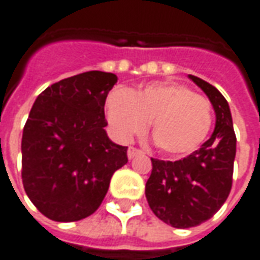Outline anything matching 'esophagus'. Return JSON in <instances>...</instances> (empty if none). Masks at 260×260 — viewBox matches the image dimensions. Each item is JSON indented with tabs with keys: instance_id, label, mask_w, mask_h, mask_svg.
I'll return each instance as SVG.
<instances>
[{
	"instance_id": "obj_1",
	"label": "esophagus",
	"mask_w": 260,
	"mask_h": 260,
	"mask_svg": "<svg viewBox=\"0 0 260 260\" xmlns=\"http://www.w3.org/2000/svg\"><path fill=\"white\" fill-rule=\"evenodd\" d=\"M142 151L141 149H138V148H134V146H129L128 148V158L129 159H132V158H135V156H138V155H142Z\"/></svg>"
}]
</instances>
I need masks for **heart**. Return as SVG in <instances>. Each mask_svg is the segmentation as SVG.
<instances>
[{
  "mask_svg": "<svg viewBox=\"0 0 260 260\" xmlns=\"http://www.w3.org/2000/svg\"><path fill=\"white\" fill-rule=\"evenodd\" d=\"M107 118L116 137L128 141L151 121L156 146L168 155L197 151L212 126V105L176 82H155L137 92L116 89L107 100Z\"/></svg>",
  "mask_w": 260,
  "mask_h": 260,
  "instance_id": "1",
  "label": "heart"
}]
</instances>
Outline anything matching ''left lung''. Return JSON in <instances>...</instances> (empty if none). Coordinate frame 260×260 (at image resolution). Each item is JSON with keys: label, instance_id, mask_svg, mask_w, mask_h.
<instances>
[{"label": "left lung", "instance_id": "8db88e82", "mask_svg": "<svg viewBox=\"0 0 260 260\" xmlns=\"http://www.w3.org/2000/svg\"><path fill=\"white\" fill-rule=\"evenodd\" d=\"M211 101L216 123L198 151L179 160H152L145 186L149 208L168 225L179 229L201 225L225 204L232 188L236 135L225 96L204 79L189 75Z\"/></svg>", "mask_w": 260, "mask_h": 260}]
</instances>
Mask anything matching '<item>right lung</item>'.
Returning a JSON list of instances; mask_svg holds the SVG:
<instances>
[{"label":"right lung","instance_id":"1","mask_svg":"<svg viewBox=\"0 0 260 260\" xmlns=\"http://www.w3.org/2000/svg\"><path fill=\"white\" fill-rule=\"evenodd\" d=\"M118 77L89 71L55 82L34 102L22 132V183L44 216L75 222L92 215L128 146L107 135L105 101Z\"/></svg>","mask_w":260,"mask_h":260}]
</instances>
